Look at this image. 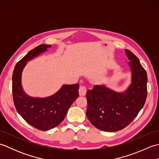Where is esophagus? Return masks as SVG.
Masks as SVG:
<instances>
[{"label": "esophagus", "instance_id": "esophagus-1", "mask_svg": "<svg viewBox=\"0 0 159 159\" xmlns=\"http://www.w3.org/2000/svg\"><path fill=\"white\" fill-rule=\"evenodd\" d=\"M79 95L80 96H85L87 92V89L85 86H80L79 88Z\"/></svg>", "mask_w": 159, "mask_h": 159}]
</instances>
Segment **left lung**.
I'll use <instances>...</instances> for the list:
<instances>
[{
  "label": "left lung",
  "mask_w": 159,
  "mask_h": 159,
  "mask_svg": "<svg viewBox=\"0 0 159 159\" xmlns=\"http://www.w3.org/2000/svg\"><path fill=\"white\" fill-rule=\"evenodd\" d=\"M131 72L130 84L124 92L96 85L87 92L88 120L98 129L116 132L127 126L142 109L147 97L148 77L139 59L125 50Z\"/></svg>",
  "instance_id": "1"
}]
</instances>
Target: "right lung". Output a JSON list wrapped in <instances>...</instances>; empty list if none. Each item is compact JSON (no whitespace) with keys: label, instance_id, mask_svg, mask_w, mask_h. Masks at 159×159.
<instances>
[{"label":"right lung","instance_id":"add662e5","mask_svg":"<svg viewBox=\"0 0 159 159\" xmlns=\"http://www.w3.org/2000/svg\"><path fill=\"white\" fill-rule=\"evenodd\" d=\"M51 47L41 44L29 51L17 63L12 76L13 98L17 111L28 124L41 130H48L58 126L79 97L78 83L64 84L55 93L45 98L30 96L24 90L22 75L27 62L48 51Z\"/></svg>","mask_w":159,"mask_h":159}]
</instances>
